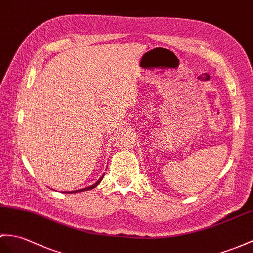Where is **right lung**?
<instances>
[{"mask_svg":"<svg viewBox=\"0 0 253 253\" xmlns=\"http://www.w3.org/2000/svg\"><path fill=\"white\" fill-rule=\"evenodd\" d=\"M103 177H104V175L102 176V177H100L99 179H98V181L96 182V183H95L94 185H92V186H89V187H86V188H82V189H79V190H75V192H70V193H68V194H71V193H79V192H84V190H89V189H93L94 187H96L97 186V185L100 183V181H102V179H103Z\"/></svg>","mask_w":253,"mask_h":253,"instance_id":"1","label":"right lung"}]
</instances>
